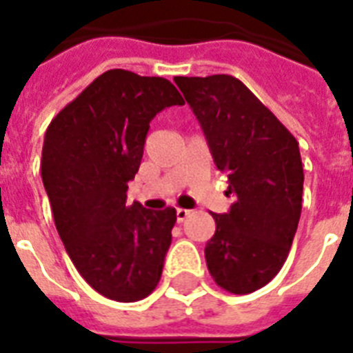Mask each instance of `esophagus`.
<instances>
[{
	"label": "esophagus",
	"mask_w": 353,
	"mask_h": 353,
	"mask_svg": "<svg viewBox=\"0 0 353 353\" xmlns=\"http://www.w3.org/2000/svg\"><path fill=\"white\" fill-rule=\"evenodd\" d=\"M188 216H190V211H187V209H177V211H176L177 222H185Z\"/></svg>",
	"instance_id": "esophagus-1"
}]
</instances>
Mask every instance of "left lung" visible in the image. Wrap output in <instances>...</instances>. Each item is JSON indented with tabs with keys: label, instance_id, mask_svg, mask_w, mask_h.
Returning <instances> with one entry per match:
<instances>
[{
	"label": "left lung",
	"instance_id": "left-lung-1",
	"mask_svg": "<svg viewBox=\"0 0 353 353\" xmlns=\"http://www.w3.org/2000/svg\"><path fill=\"white\" fill-rule=\"evenodd\" d=\"M200 122L214 165L236 196L205 244L207 268L222 289L250 294L281 270L302 212L298 142L233 75L176 77Z\"/></svg>",
	"mask_w": 353,
	"mask_h": 353
}]
</instances>
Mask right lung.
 I'll use <instances>...</instances> for the list:
<instances>
[{
  "instance_id": "1",
  "label": "right lung",
  "mask_w": 353,
  "mask_h": 353,
  "mask_svg": "<svg viewBox=\"0 0 353 353\" xmlns=\"http://www.w3.org/2000/svg\"><path fill=\"white\" fill-rule=\"evenodd\" d=\"M165 77L109 70L70 101L46 131L42 183L59 236L94 290L139 302L157 287L176 209L125 205L153 117L183 105Z\"/></svg>"
}]
</instances>
